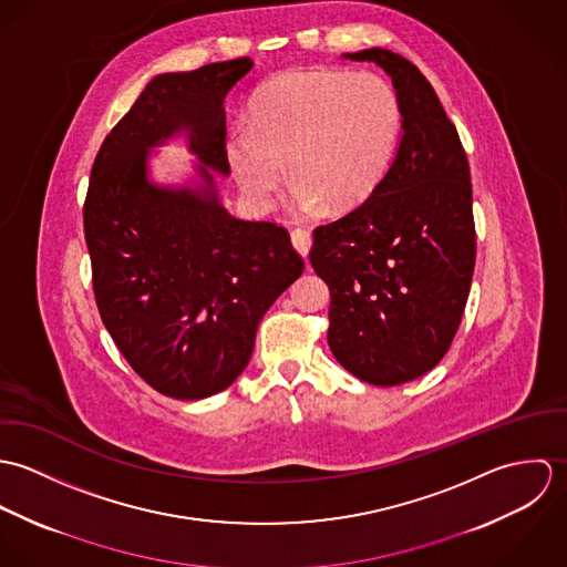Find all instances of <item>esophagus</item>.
<instances>
[{
    "label": "esophagus",
    "instance_id": "1",
    "mask_svg": "<svg viewBox=\"0 0 567 567\" xmlns=\"http://www.w3.org/2000/svg\"><path fill=\"white\" fill-rule=\"evenodd\" d=\"M292 244H295L297 252H299L303 259H308L310 248H312V236H310V231H306V229H295V231H292Z\"/></svg>",
    "mask_w": 567,
    "mask_h": 567
}]
</instances>
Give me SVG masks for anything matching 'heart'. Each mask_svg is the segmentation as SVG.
<instances>
[{
  "mask_svg": "<svg viewBox=\"0 0 567 567\" xmlns=\"http://www.w3.org/2000/svg\"><path fill=\"white\" fill-rule=\"evenodd\" d=\"M400 137V95L384 76L292 68L255 91L248 126L227 133L225 157L255 209L272 207L288 163L297 212L347 214L378 192Z\"/></svg>",
  "mask_w": 567,
  "mask_h": 567,
  "instance_id": "obj_1",
  "label": "heart"
}]
</instances>
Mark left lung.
I'll return each instance as SVG.
<instances>
[{
  "mask_svg": "<svg viewBox=\"0 0 567 567\" xmlns=\"http://www.w3.org/2000/svg\"><path fill=\"white\" fill-rule=\"evenodd\" d=\"M342 59L389 74L402 137L378 192L315 231L310 261L331 295L333 358L362 382L398 386L441 362L465 312L476 261L470 163L416 65L382 48Z\"/></svg>",
  "mask_w": 567,
  "mask_h": 567,
  "instance_id": "left-lung-1",
  "label": "left lung"
}]
</instances>
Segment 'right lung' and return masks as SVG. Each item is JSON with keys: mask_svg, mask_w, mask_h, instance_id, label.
Wrapping results in <instances>:
<instances>
[{"mask_svg": "<svg viewBox=\"0 0 567 567\" xmlns=\"http://www.w3.org/2000/svg\"><path fill=\"white\" fill-rule=\"evenodd\" d=\"M255 63L159 74L106 135L91 169L84 240L102 323L135 373L174 400H205L246 369L261 317L301 277L286 229L223 205L225 100ZM183 136L181 184L154 181V148Z\"/></svg>", "mask_w": 567, "mask_h": 567, "instance_id": "right-lung-1", "label": "right lung"}]
</instances>
